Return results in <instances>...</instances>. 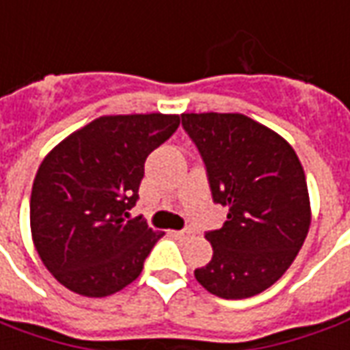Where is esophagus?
<instances>
[{"instance_id": "obj_1", "label": "esophagus", "mask_w": 350, "mask_h": 350, "mask_svg": "<svg viewBox=\"0 0 350 350\" xmlns=\"http://www.w3.org/2000/svg\"><path fill=\"white\" fill-rule=\"evenodd\" d=\"M174 237H178V239H189V237H193V230L191 228H185V230L174 232Z\"/></svg>"}]
</instances>
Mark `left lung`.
Returning <instances> with one entry per match:
<instances>
[{
	"label": "left lung",
	"mask_w": 350,
	"mask_h": 350,
	"mask_svg": "<svg viewBox=\"0 0 350 350\" xmlns=\"http://www.w3.org/2000/svg\"><path fill=\"white\" fill-rule=\"evenodd\" d=\"M205 163L213 201L228 208L224 226L206 232L211 262L195 270L216 297L247 299L275 284L305 243L310 201L293 147L237 113L182 115Z\"/></svg>",
	"instance_id": "1"
}]
</instances>
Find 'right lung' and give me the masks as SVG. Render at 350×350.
<instances>
[{
  "label": "right lung",
  "mask_w": 350,
  "mask_h": 350,
  "mask_svg": "<svg viewBox=\"0 0 350 350\" xmlns=\"http://www.w3.org/2000/svg\"><path fill=\"white\" fill-rule=\"evenodd\" d=\"M180 126L178 115L95 118L45 157L30 197L36 251L59 284L107 297L132 284L163 237L142 216L145 159Z\"/></svg>",
  "instance_id": "right-lung-1"
}]
</instances>
